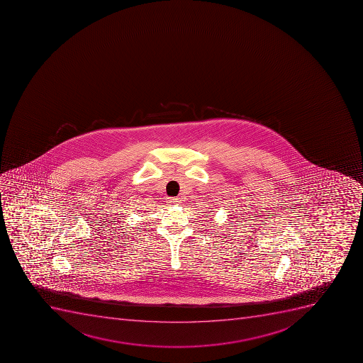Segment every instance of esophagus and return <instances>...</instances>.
<instances>
[{"label": "esophagus", "instance_id": "esophagus-1", "mask_svg": "<svg viewBox=\"0 0 363 363\" xmlns=\"http://www.w3.org/2000/svg\"><path fill=\"white\" fill-rule=\"evenodd\" d=\"M169 202H170L171 205H178V203H179V199L170 198L169 199Z\"/></svg>", "mask_w": 363, "mask_h": 363}]
</instances>
